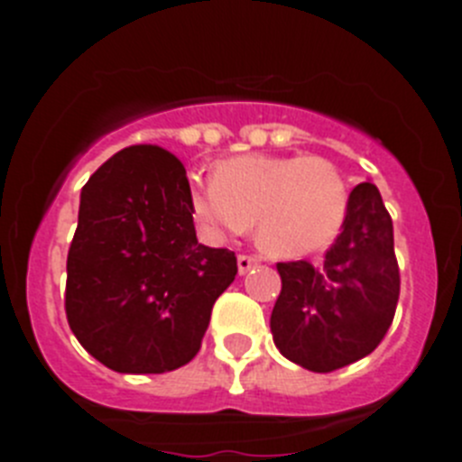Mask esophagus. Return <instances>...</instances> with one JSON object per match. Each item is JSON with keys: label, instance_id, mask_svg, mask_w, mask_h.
<instances>
[{"label": "esophagus", "instance_id": "obj_1", "mask_svg": "<svg viewBox=\"0 0 462 462\" xmlns=\"http://www.w3.org/2000/svg\"><path fill=\"white\" fill-rule=\"evenodd\" d=\"M260 260L254 258V255H239L236 258V267H239V274H246L248 270H254V267H258Z\"/></svg>", "mask_w": 462, "mask_h": 462}]
</instances>
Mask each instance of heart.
Segmentation results:
<instances>
[{"label": "heart", "instance_id": "1", "mask_svg": "<svg viewBox=\"0 0 462 462\" xmlns=\"http://www.w3.org/2000/svg\"><path fill=\"white\" fill-rule=\"evenodd\" d=\"M346 214V179L319 155H236L211 167V186L190 190V216L204 235L223 239L255 223V242L274 258L328 246Z\"/></svg>", "mask_w": 462, "mask_h": 462}]
</instances>
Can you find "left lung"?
Returning a JSON list of instances; mask_svg holds the SVG:
<instances>
[{
    "label": "left lung",
    "instance_id": "8db88e82",
    "mask_svg": "<svg viewBox=\"0 0 462 462\" xmlns=\"http://www.w3.org/2000/svg\"><path fill=\"white\" fill-rule=\"evenodd\" d=\"M276 270L281 292L270 326L288 360L326 374L370 356L400 298L393 220L374 183L353 188L342 232L319 267L295 260Z\"/></svg>",
    "mask_w": 462,
    "mask_h": 462
}]
</instances>
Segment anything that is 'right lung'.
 <instances>
[{"label":"right lung","instance_id":"right-lung-1","mask_svg":"<svg viewBox=\"0 0 462 462\" xmlns=\"http://www.w3.org/2000/svg\"><path fill=\"white\" fill-rule=\"evenodd\" d=\"M236 255L198 244L190 183L174 153L123 148L88 179L67 255L64 311L92 358L123 374L190 363Z\"/></svg>","mask_w":462,"mask_h":462}]
</instances>
